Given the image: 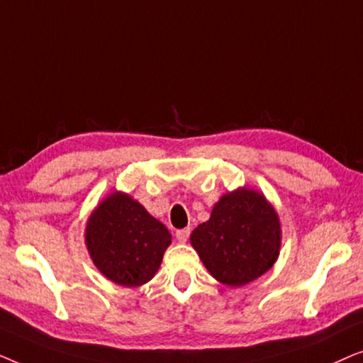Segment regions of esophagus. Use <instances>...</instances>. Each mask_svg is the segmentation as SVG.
<instances>
[{
	"mask_svg": "<svg viewBox=\"0 0 363 363\" xmlns=\"http://www.w3.org/2000/svg\"><path fill=\"white\" fill-rule=\"evenodd\" d=\"M188 238H190V230L185 228V230H178L177 231V240L180 242H186Z\"/></svg>",
	"mask_w": 363,
	"mask_h": 363,
	"instance_id": "obj_1",
	"label": "esophagus"
}]
</instances>
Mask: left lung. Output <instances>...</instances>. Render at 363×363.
<instances>
[{
  "label": "left lung",
  "instance_id": "8db88e82",
  "mask_svg": "<svg viewBox=\"0 0 363 363\" xmlns=\"http://www.w3.org/2000/svg\"><path fill=\"white\" fill-rule=\"evenodd\" d=\"M281 238L272 203L255 188L240 186L215 203L210 220L193 230L190 242L218 282L241 287L274 266Z\"/></svg>",
  "mask_w": 363,
  "mask_h": 363
}]
</instances>
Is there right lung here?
Listing matches in <instances>:
<instances>
[{
  "mask_svg": "<svg viewBox=\"0 0 363 363\" xmlns=\"http://www.w3.org/2000/svg\"><path fill=\"white\" fill-rule=\"evenodd\" d=\"M89 256L101 274L123 287L147 284L157 274L172 235L128 193L113 190L86 223Z\"/></svg>",
  "mask_w": 363,
  "mask_h": 363,
  "instance_id": "obj_1",
  "label": "right lung"
}]
</instances>
